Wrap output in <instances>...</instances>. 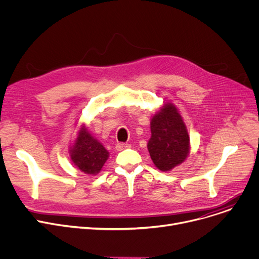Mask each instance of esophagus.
<instances>
[{"instance_id": "34e87169", "label": "esophagus", "mask_w": 259, "mask_h": 259, "mask_svg": "<svg viewBox=\"0 0 259 259\" xmlns=\"http://www.w3.org/2000/svg\"><path fill=\"white\" fill-rule=\"evenodd\" d=\"M128 147H131V145L130 144H127V143H118L117 145H116V149L117 150H123V149H126V148H128Z\"/></svg>"}]
</instances>
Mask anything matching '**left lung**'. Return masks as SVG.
<instances>
[{"label": "left lung", "instance_id": "obj_1", "mask_svg": "<svg viewBox=\"0 0 259 259\" xmlns=\"http://www.w3.org/2000/svg\"><path fill=\"white\" fill-rule=\"evenodd\" d=\"M151 137L147 148L161 171H169L189 155L190 140L183 118L176 105L166 102L150 120Z\"/></svg>", "mask_w": 259, "mask_h": 259}]
</instances>
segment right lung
<instances>
[{"mask_svg":"<svg viewBox=\"0 0 259 259\" xmlns=\"http://www.w3.org/2000/svg\"><path fill=\"white\" fill-rule=\"evenodd\" d=\"M109 151L84 125L81 126L74 145L70 148L73 164L87 175H97L109 159Z\"/></svg>","mask_w":259,"mask_h":259,"instance_id":"right-lung-1","label":"right lung"}]
</instances>
